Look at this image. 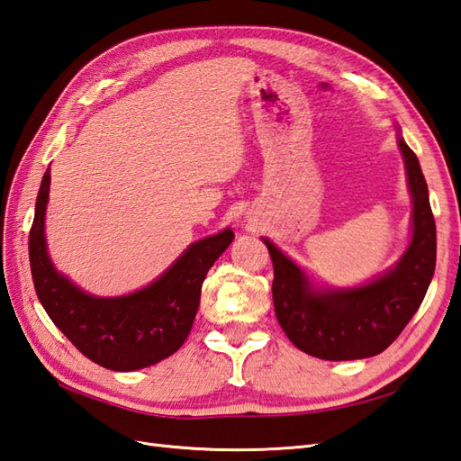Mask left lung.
I'll return each mask as SVG.
<instances>
[{"label": "left lung", "instance_id": "left-lung-1", "mask_svg": "<svg viewBox=\"0 0 461 461\" xmlns=\"http://www.w3.org/2000/svg\"><path fill=\"white\" fill-rule=\"evenodd\" d=\"M412 195V239L397 266L362 287L315 289L295 262L264 239L274 262L277 322L299 350L321 360L377 356L402 332L436 267V224L417 154L399 137Z\"/></svg>", "mask_w": 461, "mask_h": 461}]
</instances>
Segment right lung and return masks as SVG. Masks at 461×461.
Instances as JSON below:
<instances>
[{"mask_svg":"<svg viewBox=\"0 0 461 461\" xmlns=\"http://www.w3.org/2000/svg\"><path fill=\"white\" fill-rule=\"evenodd\" d=\"M50 167L29 232L31 274L41 305L77 350L113 372H132L179 350L197 315L201 285L234 239L230 229L194 242L154 284L125 297H94L54 269L44 242Z\"/></svg>","mask_w":461,"mask_h":461,"instance_id":"1","label":"right lung"}]
</instances>
